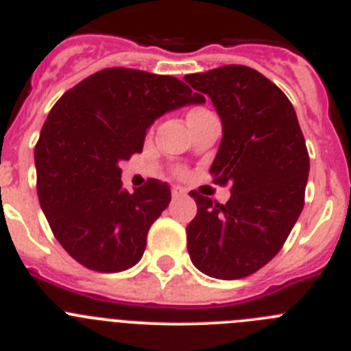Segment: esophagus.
<instances>
[{
    "instance_id": "esophagus-1",
    "label": "esophagus",
    "mask_w": 351,
    "mask_h": 351,
    "mask_svg": "<svg viewBox=\"0 0 351 351\" xmlns=\"http://www.w3.org/2000/svg\"><path fill=\"white\" fill-rule=\"evenodd\" d=\"M172 197L173 198L186 197V190L182 188V186H172Z\"/></svg>"
}]
</instances>
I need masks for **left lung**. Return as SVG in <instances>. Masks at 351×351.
<instances>
[{
  "label": "left lung",
  "mask_w": 351,
  "mask_h": 351,
  "mask_svg": "<svg viewBox=\"0 0 351 351\" xmlns=\"http://www.w3.org/2000/svg\"><path fill=\"white\" fill-rule=\"evenodd\" d=\"M184 80L209 96L221 119L210 173L232 193L218 204L191 191L197 216L186 226L188 253L204 274L241 280L278 255L302 213L306 141L287 95L253 68L226 64Z\"/></svg>",
  "instance_id": "obj_1"
}]
</instances>
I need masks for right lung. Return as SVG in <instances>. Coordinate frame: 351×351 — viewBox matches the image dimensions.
I'll use <instances>...</instances> for the list:
<instances>
[{
	"instance_id": "add662e5",
	"label": "right lung",
	"mask_w": 351,
	"mask_h": 351,
	"mask_svg": "<svg viewBox=\"0 0 351 351\" xmlns=\"http://www.w3.org/2000/svg\"><path fill=\"white\" fill-rule=\"evenodd\" d=\"M202 101L176 77L133 68L96 71L61 96L36 142V191L71 258L98 272L126 271L142 258L170 188L149 179L125 190L119 163L142 153L158 117Z\"/></svg>"
}]
</instances>
